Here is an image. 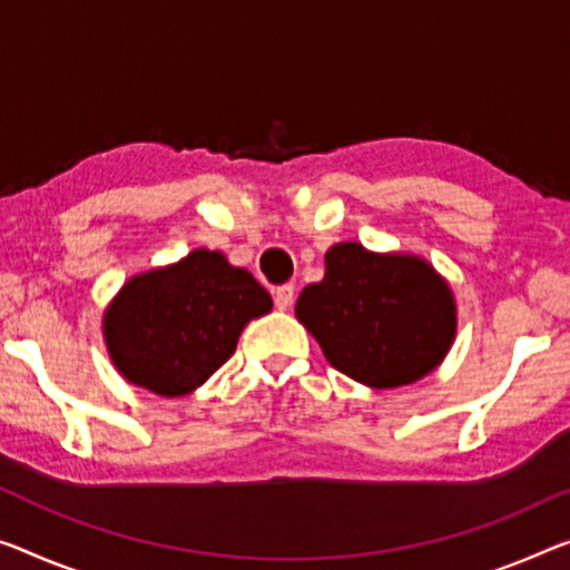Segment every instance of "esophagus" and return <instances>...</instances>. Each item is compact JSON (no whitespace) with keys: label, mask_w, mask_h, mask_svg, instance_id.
Listing matches in <instances>:
<instances>
[{"label":"esophagus","mask_w":570,"mask_h":570,"mask_svg":"<svg viewBox=\"0 0 570 570\" xmlns=\"http://www.w3.org/2000/svg\"><path fill=\"white\" fill-rule=\"evenodd\" d=\"M293 301H295V287L291 283L279 285L277 291H275V305H277V308L279 311H287L293 305Z\"/></svg>","instance_id":"esophagus-1"}]
</instances>
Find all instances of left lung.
Masks as SVG:
<instances>
[{"mask_svg": "<svg viewBox=\"0 0 570 570\" xmlns=\"http://www.w3.org/2000/svg\"><path fill=\"white\" fill-rule=\"evenodd\" d=\"M295 315L334 370L380 390L433 372L456 334L453 295L431 265L356 242L328 249L326 277L305 287Z\"/></svg>", "mask_w": 570, "mask_h": 570, "instance_id": "8db88e82", "label": "left lung"}]
</instances>
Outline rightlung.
I'll use <instances>...</instances> for the list:
<instances>
[{
    "instance_id": "add662e5",
    "label": "right lung",
    "mask_w": 570,
    "mask_h": 570,
    "mask_svg": "<svg viewBox=\"0 0 570 570\" xmlns=\"http://www.w3.org/2000/svg\"><path fill=\"white\" fill-rule=\"evenodd\" d=\"M267 311L273 297L252 273L222 252L196 249L129 279L104 315V336L129 382L178 397L204 384L234 354L242 328Z\"/></svg>"
}]
</instances>
